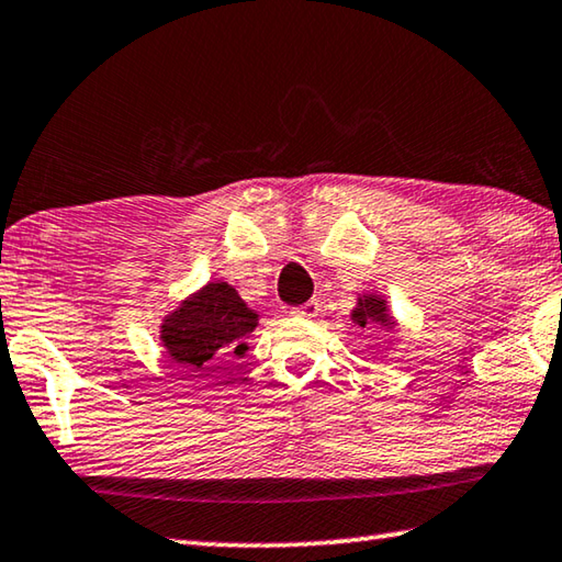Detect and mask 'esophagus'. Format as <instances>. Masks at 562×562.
I'll list each match as a JSON object with an SVG mask.
<instances>
[{"label":"esophagus","mask_w":562,"mask_h":562,"mask_svg":"<svg viewBox=\"0 0 562 562\" xmlns=\"http://www.w3.org/2000/svg\"><path fill=\"white\" fill-rule=\"evenodd\" d=\"M319 300H307L305 305H297V307H292V315L295 317H310V319H315L317 315H319Z\"/></svg>","instance_id":"obj_1"}]
</instances>
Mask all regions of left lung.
<instances>
[{
	"label": "left lung",
	"instance_id": "left-lung-1",
	"mask_svg": "<svg viewBox=\"0 0 562 562\" xmlns=\"http://www.w3.org/2000/svg\"><path fill=\"white\" fill-rule=\"evenodd\" d=\"M352 319L360 327H368V329H370V325H385V327H393L395 325L393 319L387 317L385 300H380L375 295L360 300V305L355 307V313H352Z\"/></svg>",
	"mask_w": 562,
	"mask_h": 562
}]
</instances>
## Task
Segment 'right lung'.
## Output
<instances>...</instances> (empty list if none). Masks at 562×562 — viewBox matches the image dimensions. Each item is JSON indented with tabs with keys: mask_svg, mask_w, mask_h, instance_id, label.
Returning a JSON list of instances; mask_svg holds the SVG:
<instances>
[{
	"mask_svg": "<svg viewBox=\"0 0 562 562\" xmlns=\"http://www.w3.org/2000/svg\"><path fill=\"white\" fill-rule=\"evenodd\" d=\"M255 325L257 315L235 288L227 282H210L165 319L162 342L169 358L190 372H204L225 362L229 355H245L247 345L243 340Z\"/></svg>",
	"mask_w": 562,
	"mask_h": 562,
	"instance_id": "1",
	"label": "right lung"
}]
</instances>
